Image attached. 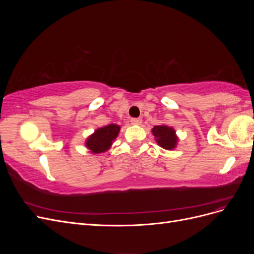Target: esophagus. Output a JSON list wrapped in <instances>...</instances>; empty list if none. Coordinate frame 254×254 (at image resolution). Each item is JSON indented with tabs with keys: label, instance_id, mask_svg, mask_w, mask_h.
<instances>
[{
	"label": "esophagus",
	"instance_id": "34e87169",
	"mask_svg": "<svg viewBox=\"0 0 254 254\" xmlns=\"http://www.w3.org/2000/svg\"><path fill=\"white\" fill-rule=\"evenodd\" d=\"M130 122H131V124L132 125H140L141 123H142V119H131L130 120Z\"/></svg>",
	"mask_w": 254,
	"mask_h": 254
}]
</instances>
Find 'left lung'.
<instances>
[{"label": "left lung", "instance_id": "left-lung-1", "mask_svg": "<svg viewBox=\"0 0 254 254\" xmlns=\"http://www.w3.org/2000/svg\"><path fill=\"white\" fill-rule=\"evenodd\" d=\"M151 131L152 134L155 135L158 145H160L164 149L172 150L176 147L177 143H178V136L176 135V131L172 127H168L166 125L155 126Z\"/></svg>", "mask_w": 254, "mask_h": 254}]
</instances>
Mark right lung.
<instances>
[{"label": "right lung", "mask_w": 254, "mask_h": 254, "mask_svg": "<svg viewBox=\"0 0 254 254\" xmlns=\"http://www.w3.org/2000/svg\"><path fill=\"white\" fill-rule=\"evenodd\" d=\"M121 127L115 124H110L102 128L96 129L93 134H91L87 141L86 146L92 153H101L108 150L112 142L117 139Z\"/></svg>", "instance_id": "obj_1"}]
</instances>
